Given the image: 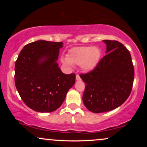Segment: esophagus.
<instances>
[{
	"instance_id": "esophagus-1",
	"label": "esophagus",
	"mask_w": 147,
	"mask_h": 147,
	"mask_svg": "<svg viewBox=\"0 0 147 147\" xmlns=\"http://www.w3.org/2000/svg\"><path fill=\"white\" fill-rule=\"evenodd\" d=\"M76 79H77V80H80L81 79L80 76H79V75H78V74H77V75H76Z\"/></svg>"
}]
</instances>
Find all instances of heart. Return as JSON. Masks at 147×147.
<instances>
[{
	"label": "heart",
	"instance_id": "b5f03b06",
	"mask_svg": "<svg viewBox=\"0 0 147 147\" xmlns=\"http://www.w3.org/2000/svg\"><path fill=\"white\" fill-rule=\"evenodd\" d=\"M100 56L101 52L97 48L78 47L70 50L68 57L63 59V62L68 65H81L84 70L89 71L97 65Z\"/></svg>",
	"mask_w": 147,
	"mask_h": 147
}]
</instances>
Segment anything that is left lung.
I'll list each match as a JSON object with an SVG mask.
<instances>
[{"label":"left lung","instance_id":"left-lung-1","mask_svg":"<svg viewBox=\"0 0 147 147\" xmlns=\"http://www.w3.org/2000/svg\"><path fill=\"white\" fill-rule=\"evenodd\" d=\"M104 42L107 54L93 70L80 75L86 83L84 104L95 113L108 112L122 105L131 94L134 80V67L127 48L115 40Z\"/></svg>","mask_w":147,"mask_h":147}]
</instances>
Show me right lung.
<instances>
[{"label":"right lung","mask_w":147,"mask_h":147,"mask_svg":"<svg viewBox=\"0 0 147 147\" xmlns=\"http://www.w3.org/2000/svg\"><path fill=\"white\" fill-rule=\"evenodd\" d=\"M62 42L40 40L25 45L15 63V85L22 100L32 110L50 113L63 104L75 82V74L59 68Z\"/></svg>","instance_id":"add662e5"}]
</instances>
